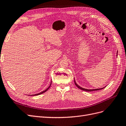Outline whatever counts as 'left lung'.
Returning <instances> with one entry per match:
<instances>
[{"label": "left lung", "mask_w": 126, "mask_h": 126, "mask_svg": "<svg viewBox=\"0 0 126 126\" xmlns=\"http://www.w3.org/2000/svg\"><path fill=\"white\" fill-rule=\"evenodd\" d=\"M117 54H118V51H117ZM74 83H75V85H76L77 87L79 89H80L82 90L85 91H97V90H101V89H103V88H105L106 87H105L102 88L95 89H84V88H82V87H80V86H79V85H78V84H77V83H76V82H75V79H74Z\"/></svg>", "instance_id": "obj_1"}]
</instances>
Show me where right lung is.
Instances as JSON below:
<instances>
[{"instance_id": "1", "label": "right lung", "mask_w": 126, "mask_h": 126, "mask_svg": "<svg viewBox=\"0 0 126 126\" xmlns=\"http://www.w3.org/2000/svg\"><path fill=\"white\" fill-rule=\"evenodd\" d=\"M51 84H52V81H51V84H50V85H49V87L46 89L45 90H44V91H42V92H40V93H37V94H33V95H39V94H43V93H44V92H45L46 91H47V90H48V89L50 88V87H51Z\"/></svg>"}]
</instances>
